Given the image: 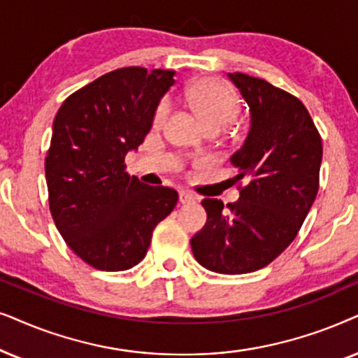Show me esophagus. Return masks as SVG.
I'll return each instance as SVG.
<instances>
[{
  "label": "esophagus",
  "mask_w": 358,
  "mask_h": 358,
  "mask_svg": "<svg viewBox=\"0 0 358 358\" xmlns=\"http://www.w3.org/2000/svg\"><path fill=\"white\" fill-rule=\"evenodd\" d=\"M198 198L194 196V194L188 193V192H182L180 193V203L182 204H192V203H196Z\"/></svg>",
  "instance_id": "esophagus-1"
}]
</instances>
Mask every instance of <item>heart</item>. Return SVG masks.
<instances>
[{"label":"heart","mask_w":358,"mask_h":358,"mask_svg":"<svg viewBox=\"0 0 358 358\" xmlns=\"http://www.w3.org/2000/svg\"><path fill=\"white\" fill-rule=\"evenodd\" d=\"M187 101L192 111L208 131H221L234 121L239 111V99L229 85L216 78L194 82L187 92ZM169 116V103L162 101L154 113V124L162 126Z\"/></svg>","instance_id":"b5f03b06"}]
</instances>
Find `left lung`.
<instances>
[{"label":"left lung","instance_id":"obj_1","mask_svg":"<svg viewBox=\"0 0 358 358\" xmlns=\"http://www.w3.org/2000/svg\"><path fill=\"white\" fill-rule=\"evenodd\" d=\"M250 111L231 164L247 180L236 203L204 198L208 219L192 239L204 268L241 275L264 268L292 244L319 189L321 136L296 96L245 73H227Z\"/></svg>","mask_w":358,"mask_h":358}]
</instances>
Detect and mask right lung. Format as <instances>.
<instances>
[{"instance_id": "1", "label": "right lung", "mask_w": 358, "mask_h": 358, "mask_svg": "<svg viewBox=\"0 0 358 358\" xmlns=\"http://www.w3.org/2000/svg\"><path fill=\"white\" fill-rule=\"evenodd\" d=\"M175 71L126 66L99 76L62 103L45 157L52 217L66 245L98 270L139 264L152 232L178 193L126 171L124 157L149 134Z\"/></svg>"}]
</instances>
